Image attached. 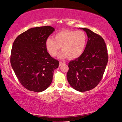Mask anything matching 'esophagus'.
Listing matches in <instances>:
<instances>
[{"label":"esophagus","instance_id":"esophagus-1","mask_svg":"<svg viewBox=\"0 0 122 122\" xmlns=\"http://www.w3.org/2000/svg\"><path fill=\"white\" fill-rule=\"evenodd\" d=\"M64 63H65V61H59V66H61Z\"/></svg>","mask_w":122,"mask_h":122}]
</instances>
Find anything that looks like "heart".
I'll return each mask as SVG.
<instances>
[{
    "instance_id": "1",
    "label": "heart",
    "mask_w": 122,
    "mask_h": 122,
    "mask_svg": "<svg viewBox=\"0 0 122 122\" xmlns=\"http://www.w3.org/2000/svg\"><path fill=\"white\" fill-rule=\"evenodd\" d=\"M87 44V37L82 30H64L55 35V39L48 37L45 42L48 53L53 57L57 55L61 47L59 57L75 59L82 55Z\"/></svg>"
}]
</instances>
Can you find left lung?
<instances>
[{
  "label": "left lung",
  "mask_w": 122,
  "mask_h": 122,
  "mask_svg": "<svg viewBox=\"0 0 122 122\" xmlns=\"http://www.w3.org/2000/svg\"><path fill=\"white\" fill-rule=\"evenodd\" d=\"M88 37L85 51L69 63L66 77L73 88L79 92L93 89L101 81L108 61L106 44L102 37L87 28H80Z\"/></svg>",
  "instance_id": "obj_1"
}]
</instances>
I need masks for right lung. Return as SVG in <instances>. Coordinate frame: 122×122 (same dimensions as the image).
Segmentation results:
<instances>
[{"label": "right lung", "instance_id": "add662e5", "mask_svg": "<svg viewBox=\"0 0 122 122\" xmlns=\"http://www.w3.org/2000/svg\"><path fill=\"white\" fill-rule=\"evenodd\" d=\"M55 31L51 26L35 27L24 31L13 43L10 62L18 81L28 90L40 92L52 83L59 61L47 51L46 39Z\"/></svg>", "mask_w": 122, "mask_h": 122}]
</instances>
